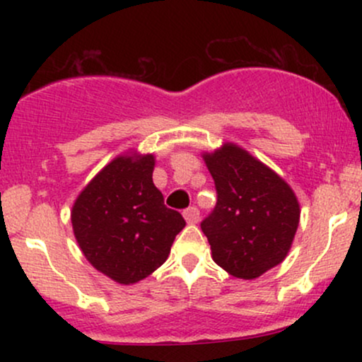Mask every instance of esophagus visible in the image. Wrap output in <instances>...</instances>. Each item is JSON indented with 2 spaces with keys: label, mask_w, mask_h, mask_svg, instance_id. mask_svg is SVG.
<instances>
[{
  "label": "esophagus",
  "mask_w": 362,
  "mask_h": 362,
  "mask_svg": "<svg viewBox=\"0 0 362 362\" xmlns=\"http://www.w3.org/2000/svg\"><path fill=\"white\" fill-rule=\"evenodd\" d=\"M199 216H201V213H199V209L195 206H190L187 207V209L184 211V218L185 221L189 224H195L199 221Z\"/></svg>",
  "instance_id": "34e87169"
}]
</instances>
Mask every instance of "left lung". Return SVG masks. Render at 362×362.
Here are the masks:
<instances>
[{
    "mask_svg": "<svg viewBox=\"0 0 362 362\" xmlns=\"http://www.w3.org/2000/svg\"><path fill=\"white\" fill-rule=\"evenodd\" d=\"M213 175L214 209L202 219L213 259L240 279H255L288 255L300 204L282 178L235 144L204 155Z\"/></svg>",
    "mask_w": 362,
    "mask_h": 362,
    "instance_id": "1",
    "label": "left lung"
}]
</instances>
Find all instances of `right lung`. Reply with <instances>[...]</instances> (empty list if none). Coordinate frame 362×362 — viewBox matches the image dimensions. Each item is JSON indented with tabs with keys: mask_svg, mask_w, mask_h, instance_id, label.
Returning a JSON list of instances; mask_svg holds the SVG:
<instances>
[{
	"mask_svg": "<svg viewBox=\"0 0 362 362\" xmlns=\"http://www.w3.org/2000/svg\"><path fill=\"white\" fill-rule=\"evenodd\" d=\"M153 155L115 158L73 206L74 236L85 257L120 284L155 272L185 226L153 184Z\"/></svg>",
	"mask_w": 362,
	"mask_h": 362,
	"instance_id": "obj_1",
	"label": "right lung"
}]
</instances>
